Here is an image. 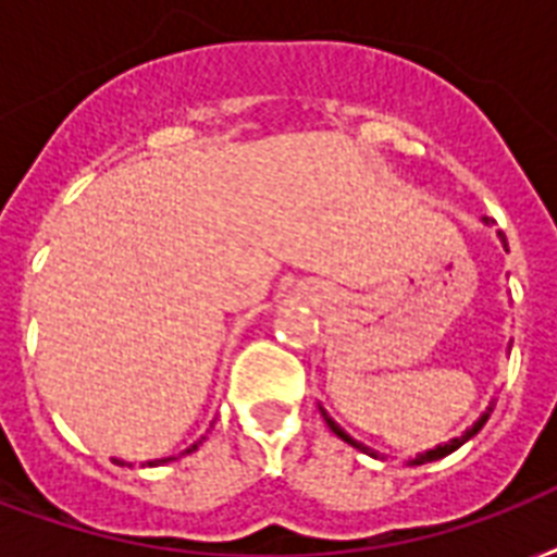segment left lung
Masks as SVG:
<instances>
[{"label":"left lung","mask_w":557,"mask_h":557,"mask_svg":"<svg viewBox=\"0 0 557 557\" xmlns=\"http://www.w3.org/2000/svg\"><path fill=\"white\" fill-rule=\"evenodd\" d=\"M499 239H503V245H508V242H505V233H503V231H499ZM321 414H324L326 426H330V430H333L335 435H338V438H342V441H347V444H350V447L362 449V453H371V456L376 458V453H373V449H368V447H364V444H359V441H354V438H350V435H347V432L342 430V426H338V423H335V420L330 418V414H326L324 409H321ZM487 414H491V406H487V411H485V414H482V418H479L476 423H473V426H470V430H467L465 435H461V438H453V441H449V444H441V447H435V449H426V453H423V456L411 458V465H423V461H435V458H444V456H449V453H453V449H458V447H461V444H465V441H470V438H473V435H476V432L482 430V426H485Z\"/></svg>","instance_id":"8db88e82"}]
</instances>
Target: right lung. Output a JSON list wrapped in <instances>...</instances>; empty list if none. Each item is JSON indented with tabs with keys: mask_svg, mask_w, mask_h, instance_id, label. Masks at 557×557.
<instances>
[{
	"mask_svg": "<svg viewBox=\"0 0 557 557\" xmlns=\"http://www.w3.org/2000/svg\"><path fill=\"white\" fill-rule=\"evenodd\" d=\"M203 441V438H201ZM201 441H195L193 447L186 449V453H193V449H198V444H201ZM160 461H169V458H160ZM160 461H148V467H154V465H160Z\"/></svg>",
	"mask_w": 557,
	"mask_h": 557,
	"instance_id": "add662e5",
	"label": "right lung"
}]
</instances>
